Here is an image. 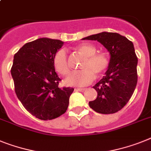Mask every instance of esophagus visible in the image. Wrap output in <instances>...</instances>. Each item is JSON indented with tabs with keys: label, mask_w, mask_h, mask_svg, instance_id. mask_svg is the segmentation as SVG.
Returning a JSON list of instances; mask_svg holds the SVG:
<instances>
[{
	"label": "esophagus",
	"mask_w": 151,
	"mask_h": 151,
	"mask_svg": "<svg viewBox=\"0 0 151 151\" xmlns=\"http://www.w3.org/2000/svg\"><path fill=\"white\" fill-rule=\"evenodd\" d=\"M86 89L84 88H75V91H81V92H83V91H85Z\"/></svg>",
	"instance_id": "esophagus-1"
}]
</instances>
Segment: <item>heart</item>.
<instances>
[{"label":"heart","mask_w":151,"mask_h":151,"mask_svg":"<svg viewBox=\"0 0 151 151\" xmlns=\"http://www.w3.org/2000/svg\"><path fill=\"white\" fill-rule=\"evenodd\" d=\"M76 50L84 57L80 68L82 70L70 74L65 82L70 86H86L93 81L95 75L101 76L108 68V58L104 53H97V49L91 44H82ZM53 64L57 73L67 76L70 73L68 56L64 50H60L54 54Z\"/></svg>","instance_id":"heart-1"}]
</instances>
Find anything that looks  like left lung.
<instances>
[{
	"mask_svg": "<svg viewBox=\"0 0 151 151\" xmlns=\"http://www.w3.org/2000/svg\"><path fill=\"white\" fill-rule=\"evenodd\" d=\"M97 40L110 54V62L103 78L93 87L97 98L90 101L94 111L114 114L124 107L132 96L137 82V58L134 44L117 33L101 32L82 38Z\"/></svg>",
	"mask_w": 151,
	"mask_h": 151,
	"instance_id": "8db88e82",
	"label": "left lung"
}]
</instances>
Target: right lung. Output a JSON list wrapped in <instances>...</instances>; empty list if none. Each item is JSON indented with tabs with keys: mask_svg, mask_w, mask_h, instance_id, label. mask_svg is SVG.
Segmentation results:
<instances>
[{
	"mask_svg": "<svg viewBox=\"0 0 151 151\" xmlns=\"http://www.w3.org/2000/svg\"><path fill=\"white\" fill-rule=\"evenodd\" d=\"M64 45L43 37L27 43L14 54L11 70L15 93L27 111L40 120H52L66 112L73 87H58L61 80L53 64Z\"/></svg>",
	"mask_w": 151,
	"mask_h": 151,
	"instance_id": "obj_1",
	"label": "right lung"
}]
</instances>
